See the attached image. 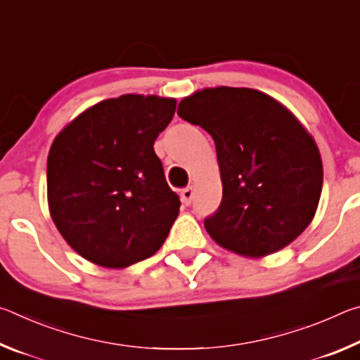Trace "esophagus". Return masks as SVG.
<instances>
[{
    "instance_id": "1",
    "label": "esophagus",
    "mask_w": 360,
    "mask_h": 360,
    "mask_svg": "<svg viewBox=\"0 0 360 360\" xmlns=\"http://www.w3.org/2000/svg\"><path fill=\"white\" fill-rule=\"evenodd\" d=\"M192 198H193V188L188 186V187H186L184 191L181 192V200H182V203H184L186 206H188L192 203Z\"/></svg>"
}]
</instances>
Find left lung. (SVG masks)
<instances>
[{"label":"left lung","instance_id":"left-lung-1","mask_svg":"<svg viewBox=\"0 0 360 360\" xmlns=\"http://www.w3.org/2000/svg\"><path fill=\"white\" fill-rule=\"evenodd\" d=\"M178 115L214 139L222 202L205 229L217 245L260 257L308 227L322 191L321 154L281 103L254 89L216 87L182 100Z\"/></svg>","mask_w":360,"mask_h":360}]
</instances>
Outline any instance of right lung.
Returning a JSON list of instances; mask_svg holds the SVG:
<instances>
[{"mask_svg":"<svg viewBox=\"0 0 360 360\" xmlns=\"http://www.w3.org/2000/svg\"><path fill=\"white\" fill-rule=\"evenodd\" d=\"M174 98L122 95L65 127L47 157L51 216L84 259L125 268L154 255L179 214L154 143Z\"/></svg>","mask_w":360,"mask_h":360,"instance_id":"right-lung-1","label":"right lung"}]
</instances>
